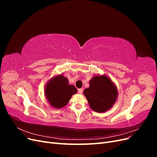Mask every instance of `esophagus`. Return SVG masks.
<instances>
[{"label": "esophagus", "mask_w": 157, "mask_h": 157, "mask_svg": "<svg viewBox=\"0 0 157 157\" xmlns=\"http://www.w3.org/2000/svg\"><path fill=\"white\" fill-rule=\"evenodd\" d=\"M78 92L79 93V94H82V92H83V89L82 88H79V89H78Z\"/></svg>", "instance_id": "esophagus-1"}]
</instances>
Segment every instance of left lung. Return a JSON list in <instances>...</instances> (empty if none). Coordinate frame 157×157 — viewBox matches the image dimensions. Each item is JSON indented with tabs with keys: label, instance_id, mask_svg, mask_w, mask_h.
<instances>
[{
	"label": "left lung",
	"instance_id": "obj_1",
	"mask_svg": "<svg viewBox=\"0 0 157 157\" xmlns=\"http://www.w3.org/2000/svg\"><path fill=\"white\" fill-rule=\"evenodd\" d=\"M84 94L94 111L103 113L113 105L118 92L115 84L106 76H95L90 81V87L84 90Z\"/></svg>",
	"mask_w": 157,
	"mask_h": 157
}]
</instances>
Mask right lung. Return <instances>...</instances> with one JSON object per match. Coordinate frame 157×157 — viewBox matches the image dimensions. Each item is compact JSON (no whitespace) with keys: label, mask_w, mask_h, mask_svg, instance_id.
Instances as JSON below:
<instances>
[{"label":"right lung","mask_w":157,"mask_h":157,"mask_svg":"<svg viewBox=\"0 0 157 157\" xmlns=\"http://www.w3.org/2000/svg\"><path fill=\"white\" fill-rule=\"evenodd\" d=\"M77 90L68 83V79L63 75L56 77L47 84L45 95L50 105L56 108H61L67 104L72 95Z\"/></svg>","instance_id":"1"}]
</instances>
